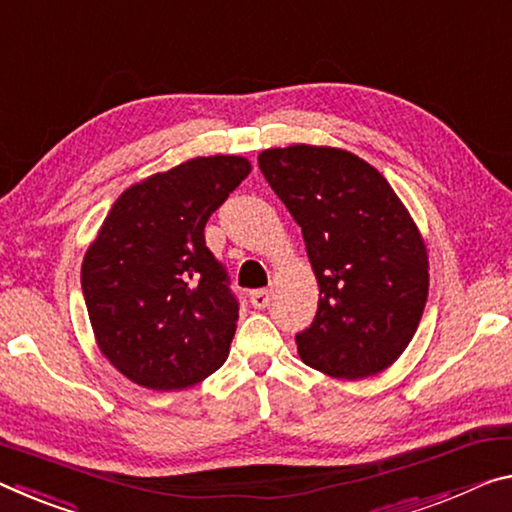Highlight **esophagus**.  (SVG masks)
<instances>
[{
    "label": "esophagus",
    "instance_id": "34e87169",
    "mask_svg": "<svg viewBox=\"0 0 512 512\" xmlns=\"http://www.w3.org/2000/svg\"><path fill=\"white\" fill-rule=\"evenodd\" d=\"M269 303H271V291L269 289L250 291V305H253L255 310H264V307Z\"/></svg>",
    "mask_w": 512,
    "mask_h": 512
}]
</instances>
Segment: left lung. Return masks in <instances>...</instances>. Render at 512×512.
<instances>
[{
  "label": "left lung",
  "instance_id": "1",
  "mask_svg": "<svg viewBox=\"0 0 512 512\" xmlns=\"http://www.w3.org/2000/svg\"><path fill=\"white\" fill-rule=\"evenodd\" d=\"M257 161L303 230L319 285L312 326L296 335L300 360L342 380L392 367L428 298V250L408 207L376 168L342 148L296 143Z\"/></svg>",
  "mask_w": 512,
  "mask_h": 512
}]
</instances>
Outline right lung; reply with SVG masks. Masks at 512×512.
Wrapping results in <instances>:
<instances>
[{
	"label": "right lung",
	"instance_id": "1",
	"mask_svg": "<svg viewBox=\"0 0 512 512\" xmlns=\"http://www.w3.org/2000/svg\"><path fill=\"white\" fill-rule=\"evenodd\" d=\"M241 154L196 157L120 193L81 262L95 344L125 378L173 392L221 367L239 305L205 225L248 177Z\"/></svg>",
	"mask_w": 512,
	"mask_h": 512
}]
</instances>
